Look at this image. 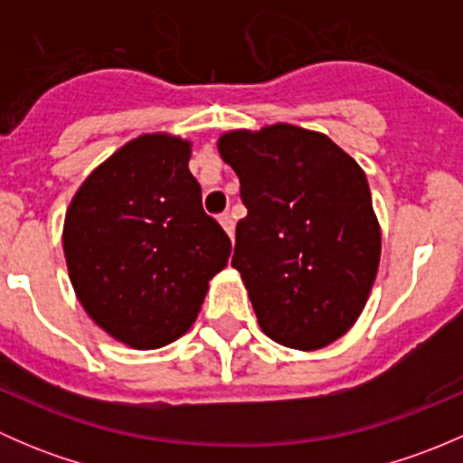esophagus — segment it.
I'll return each instance as SVG.
<instances>
[{
	"label": "esophagus",
	"instance_id": "esophagus-1",
	"mask_svg": "<svg viewBox=\"0 0 463 463\" xmlns=\"http://www.w3.org/2000/svg\"><path fill=\"white\" fill-rule=\"evenodd\" d=\"M219 222H222L223 231H226L228 235L232 237V232H235V219H232V214H231V213H223V214H219Z\"/></svg>",
	"mask_w": 463,
	"mask_h": 463
}]
</instances>
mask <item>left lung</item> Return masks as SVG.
I'll return each mask as SVG.
<instances>
[{
    "instance_id": "obj_1",
    "label": "left lung",
    "mask_w": 463,
    "mask_h": 463,
    "mask_svg": "<svg viewBox=\"0 0 463 463\" xmlns=\"http://www.w3.org/2000/svg\"><path fill=\"white\" fill-rule=\"evenodd\" d=\"M219 154L249 210L231 264L261 331L293 349L334 343L361 316L381 258L365 172L325 134L282 123L223 134Z\"/></svg>"
}]
</instances>
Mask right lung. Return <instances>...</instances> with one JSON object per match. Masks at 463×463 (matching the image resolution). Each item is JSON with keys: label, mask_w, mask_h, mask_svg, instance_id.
I'll use <instances>...</instances> for the list:
<instances>
[{"label": "right lung", "mask_w": 463, "mask_h": 463, "mask_svg": "<svg viewBox=\"0 0 463 463\" xmlns=\"http://www.w3.org/2000/svg\"><path fill=\"white\" fill-rule=\"evenodd\" d=\"M190 143L145 134L89 175L64 219L71 284L98 326L156 349L193 326L231 237L202 205Z\"/></svg>", "instance_id": "1"}]
</instances>
